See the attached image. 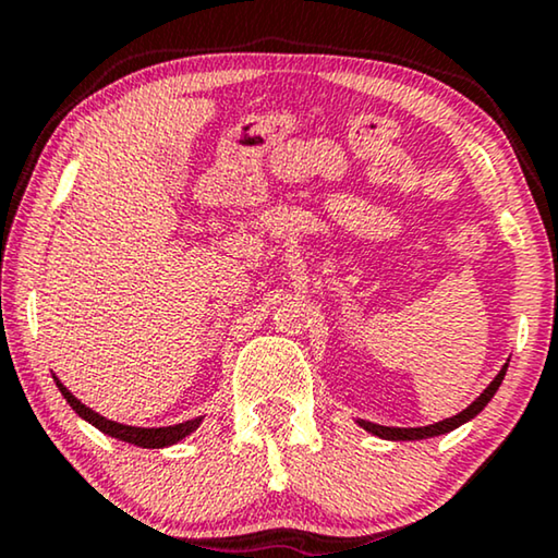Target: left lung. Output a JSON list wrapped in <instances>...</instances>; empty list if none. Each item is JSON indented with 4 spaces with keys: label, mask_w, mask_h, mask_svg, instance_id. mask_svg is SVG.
<instances>
[{
    "label": "left lung",
    "mask_w": 558,
    "mask_h": 558,
    "mask_svg": "<svg viewBox=\"0 0 558 558\" xmlns=\"http://www.w3.org/2000/svg\"><path fill=\"white\" fill-rule=\"evenodd\" d=\"M505 369H508V365H502L500 373L495 375V380L487 385L485 390L480 392L477 400H472L470 405L464 408L462 413L451 415V418H444L439 423H430V426H415V428H398V426H380V423H373V421H356L360 423L362 428L369 430V434L380 436V439H388V441H421V439H434V436H441V434H449V430H454L462 426V423L472 421L474 415H477L482 408H485L489 400H493V396L497 392V388H500L502 377H505Z\"/></svg>",
    "instance_id": "left-lung-1"
}]
</instances>
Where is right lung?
Returning <instances> with one entry per match:
<instances>
[{"label":"right lung","instance_id":"right-lung-1","mask_svg":"<svg viewBox=\"0 0 558 558\" xmlns=\"http://www.w3.org/2000/svg\"><path fill=\"white\" fill-rule=\"evenodd\" d=\"M56 385L58 390L63 392V398L69 400V405L76 411L81 418L92 423L101 430V434L111 436V439H119V441H128V444H135V447H143V449H162V447H173L185 436L193 434L198 426H202L204 415H198V418H191V421H183V423H175V426H160V428H140V426H124V423H117V421H109L99 415L92 408H86L81 400L73 396V392L65 388V385L58 380L56 377Z\"/></svg>","mask_w":558,"mask_h":558}]
</instances>
